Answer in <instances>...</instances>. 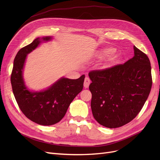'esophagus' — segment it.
Segmentation results:
<instances>
[{
	"label": "esophagus",
	"mask_w": 160,
	"mask_h": 160,
	"mask_svg": "<svg viewBox=\"0 0 160 160\" xmlns=\"http://www.w3.org/2000/svg\"><path fill=\"white\" fill-rule=\"evenodd\" d=\"M90 83H91L90 79L88 78V77H85V81H84V88H88Z\"/></svg>",
	"instance_id": "esophagus-1"
}]
</instances>
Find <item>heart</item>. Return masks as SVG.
Wrapping results in <instances>:
<instances>
[{"mask_svg":"<svg viewBox=\"0 0 160 160\" xmlns=\"http://www.w3.org/2000/svg\"><path fill=\"white\" fill-rule=\"evenodd\" d=\"M116 49H114V48H108V49H105L102 51L101 55L103 56H110L113 55Z\"/></svg>","mask_w":160,"mask_h":160,"instance_id":"obj_1","label":"heart"}]
</instances>
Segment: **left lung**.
Masks as SVG:
<instances>
[{"mask_svg":"<svg viewBox=\"0 0 160 160\" xmlns=\"http://www.w3.org/2000/svg\"><path fill=\"white\" fill-rule=\"evenodd\" d=\"M134 56L124 64L89 72L91 108L95 120L117 128L133 120L142 109L152 85L148 56L133 46Z\"/></svg>","mask_w":160,"mask_h":160,"instance_id":"obj_1","label":"left lung"}]
</instances>
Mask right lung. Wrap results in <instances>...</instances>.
Wrapping results in <instances>:
<instances>
[{"label": "right lung", "instance_id": "add662e5", "mask_svg": "<svg viewBox=\"0 0 160 160\" xmlns=\"http://www.w3.org/2000/svg\"><path fill=\"white\" fill-rule=\"evenodd\" d=\"M52 37H38L20 49L14 58L11 77L14 98L27 118L42 125H54L63 118L71 103L83 89L85 75L71 79L62 77L49 88L33 91L28 88L23 77L27 55Z\"/></svg>", "mask_w": 160, "mask_h": 160}]
</instances>
